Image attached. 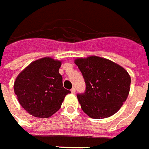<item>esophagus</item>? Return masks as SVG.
Here are the masks:
<instances>
[{"mask_svg":"<svg viewBox=\"0 0 149 149\" xmlns=\"http://www.w3.org/2000/svg\"><path fill=\"white\" fill-rule=\"evenodd\" d=\"M70 91H71V93L72 94H74L75 93V88H74V87H73L72 89L70 90Z\"/></svg>","mask_w":149,"mask_h":149,"instance_id":"obj_1","label":"esophagus"}]
</instances>
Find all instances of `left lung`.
<instances>
[{
  "mask_svg": "<svg viewBox=\"0 0 149 149\" xmlns=\"http://www.w3.org/2000/svg\"><path fill=\"white\" fill-rule=\"evenodd\" d=\"M86 83V91L78 95L82 110L92 119L107 118L120 110L130 91L131 77L126 70L98 56L74 60Z\"/></svg>",
  "mask_w": 149,
  "mask_h": 149,
  "instance_id": "1",
  "label": "left lung"
}]
</instances>
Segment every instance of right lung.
Listing matches in <instances>:
<instances>
[{
    "label": "right lung",
    "mask_w": 149,
    "mask_h": 149,
    "mask_svg": "<svg viewBox=\"0 0 149 149\" xmlns=\"http://www.w3.org/2000/svg\"><path fill=\"white\" fill-rule=\"evenodd\" d=\"M62 61L45 57L33 61L16 78L14 93L19 103L33 116L49 118L59 110L70 93L63 86Z\"/></svg>",
    "instance_id": "add662e5"
}]
</instances>
